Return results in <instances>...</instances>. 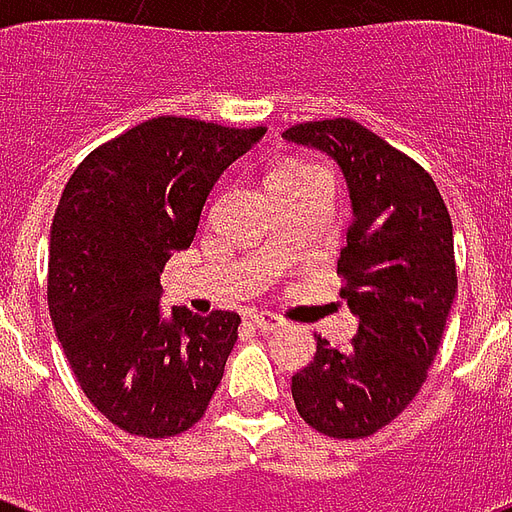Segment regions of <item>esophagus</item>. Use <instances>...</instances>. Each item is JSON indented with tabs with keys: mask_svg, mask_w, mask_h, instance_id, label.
<instances>
[{
	"mask_svg": "<svg viewBox=\"0 0 512 512\" xmlns=\"http://www.w3.org/2000/svg\"><path fill=\"white\" fill-rule=\"evenodd\" d=\"M249 319H252V324H255L260 332H276V329H284V319L271 311H255Z\"/></svg>",
	"mask_w": 512,
	"mask_h": 512,
	"instance_id": "esophagus-1",
	"label": "esophagus"
}]
</instances>
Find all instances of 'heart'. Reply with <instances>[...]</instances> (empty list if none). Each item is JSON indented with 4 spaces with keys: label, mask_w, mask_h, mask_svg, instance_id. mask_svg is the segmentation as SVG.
Wrapping results in <instances>:
<instances>
[{
    "label": "heart",
    "mask_w": 512,
    "mask_h": 512,
    "mask_svg": "<svg viewBox=\"0 0 512 512\" xmlns=\"http://www.w3.org/2000/svg\"><path fill=\"white\" fill-rule=\"evenodd\" d=\"M313 170H324L321 164L311 162V159H284V162L276 164V170L271 172V183L273 180H281V177H297V175H305V172H313Z\"/></svg>",
    "instance_id": "1"
}]
</instances>
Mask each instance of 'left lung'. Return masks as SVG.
<instances>
[{
	"instance_id": "left-lung-1",
	"label": "left lung",
	"mask_w": 512,
	"mask_h": 512,
	"mask_svg": "<svg viewBox=\"0 0 512 512\" xmlns=\"http://www.w3.org/2000/svg\"><path fill=\"white\" fill-rule=\"evenodd\" d=\"M281 135L327 151L348 180L353 220L337 276L358 316L345 353L316 337L292 398L324 436L366 438L412 404L438 353L457 292L452 217L433 177L364 124L324 119Z\"/></svg>"
}]
</instances>
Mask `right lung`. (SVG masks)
Masks as SVG:
<instances>
[{
  "label": "right lung",
  "mask_w": 512,
  "mask_h": 512,
  "mask_svg": "<svg viewBox=\"0 0 512 512\" xmlns=\"http://www.w3.org/2000/svg\"><path fill=\"white\" fill-rule=\"evenodd\" d=\"M265 127L156 116L84 156L50 231L47 305L71 372L108 422L170 438L204 417L239 337L231 311L162 319L159 273L191 247L228 164Z\"/></svg>",
  "instance_id": "add662e5"
}]
</instances>
